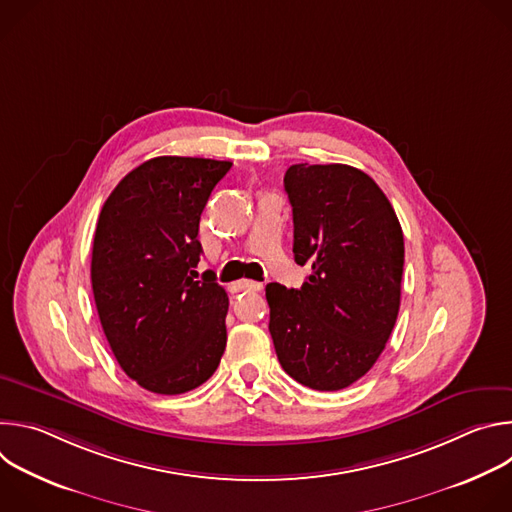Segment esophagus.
<instances>
[{
  "label": "esophagus",
  "mask_w": 512,
  "mask_h": 512,
  "mask_svg": "<svg viewBox=\"0 0 512 512\" xmlns=\"http://www.w3.org/2000/svg\"><path fill=\"white\" fill-rule=\"evenodd\" d=\"M263 285L257 283V281H249V279H243L239 283H233L231 285V291L233 294H239V291H259Z\"/></svg>",
  "instance_id": "1"
}]
</instances>
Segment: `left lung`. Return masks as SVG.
<instances>
[{"label":"left lung","instance_id":"1","mask_svg":"<svg viewBox=\"0 0 512 512\" xmlns=\"http://www.w3.org/2000/svg\"><path fill=\"white\" fill-rule=\"evenodd\" d=\"M294 257L312 273L300 289L269 283V332L283 371L316 391H340L381 356L401 304L399 218L364 172L346 164L289 166Z\"/></svg>","mask_w":512,"mask_h":512}]
</instances>
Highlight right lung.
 I'll list each match as a JSON object with an SVG mask.
<instances>
[{
  "label": "right lung",
  "instance_id": "right-lung-1",
  "mask_svg": "<svg viewBox=\"0 0 512 512\" xmlns=\"http://www.w3.org/2000/svg\"><path fill=\"white\" fill-rule=\"evenodd\" d=\"M231 162L160 156L105 200L91 283L107 342L129 379L180 395L212 377L227 346L229 298L200 261V214Z\"/></svg>",
  "mask_w": 512,
  "mask_h": 512
}]
</instances>
